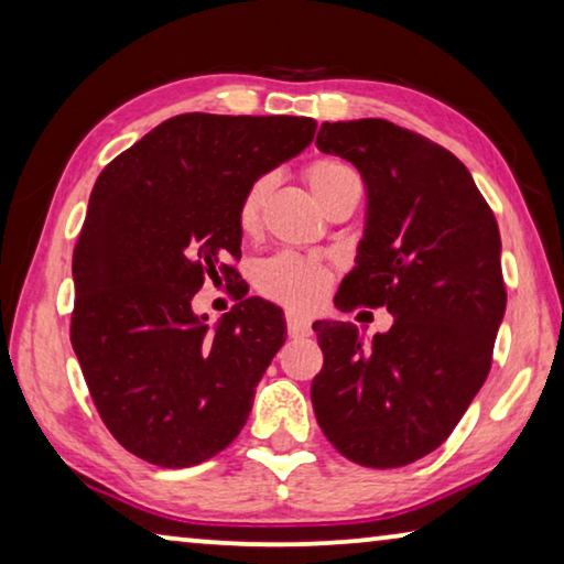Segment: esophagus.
Here are the masks:
<instances>
[{"mask_svg": "<svg viewBox=\"0 0 564 564\" xmlns=\"http://www.w3.org/2000/svg\"><path fill=\"white\" fill-rule=\"evenodd\" d=\"M285 327H289V335H291V337H306V335H312V322H308L306 316L299 314V312H289V314H285Z\"/></svg>", "mask_w": 564, "mask_h": 564, "instance_id": "obj_1", "label": "esophagus"}]
</instances>
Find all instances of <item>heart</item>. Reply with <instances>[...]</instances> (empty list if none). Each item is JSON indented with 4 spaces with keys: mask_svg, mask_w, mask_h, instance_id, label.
Here are the masks:
<instances>
[{
    "mask_svg": "<svg viewBox=\"0 0 564 564\" xmlns=\"http://www.w3.org/2000/svg\"><path fill=\"white\" fill-rule=\"evenodd\" d=\"M306 181L319 204L327 202L332 194H337L347 184H360L358 173L350 165H345L343 161H332V158L308 165ZM268 192H271V176H260L242 194L240 206H237V227L245 235H252L258 229L260 209H263ZM256 283L265 296L281 301V304L308 308L327 291L329 271L314 263V260L299 258L293 252H279V256H271L258 265Z\"/></svg>",
    "mask_w": 564,
    "mask_h": 564,
    "instance_id": "1",
    "label": "heart"
}]
</instances>
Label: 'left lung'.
I'll return each instance as SVG.
<instances>
[{
  "label": "left lung",
  "mask_w": 564,
  "mask_h": 564,
  "mask_svg": "<svg viewBox=\"0 0 564 564\" xmlns=\"http://www.w3.org/2000/svg\"><path fill=\"white\" fill-rule=\"evenodd\" d=\"M316 148L350 161L368 194L335 304L386 306L393 327L365 345L350 322H314L324 352L314 414L339 455L403 467L449 437L486 383L506 312L501 235L470 171L422 134L324 122Z\"/></svg>",
  "instance_id": "1"
}]
</instances>
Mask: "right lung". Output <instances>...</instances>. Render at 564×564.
Instances as JSON below:
<instances>
[{
    "mask_svg": "<svg viewBox=\"0 0 564 564\" xmlns=\"http://www.w3.org/2000/svg\"><path fill=\"white\" fill-rule=\"evenodd\" d=\"M312 117L178 115L115 158L94 184L74 250L70 345L101 422L127 452L192 467L248 422L285 343L279 306L242 299L209 329L204 279L235 268L237 206L252 181L314 140Z\"/></svg>",
    "mask_w": 564,
    "mask_h": 564,
    "instance_id": "obj_1",
    "label": "right lung"
}]
</instances>
